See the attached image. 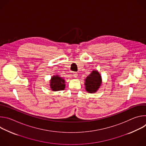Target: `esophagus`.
<instances>
[{"instance_id": "1", "label": "esophagus", "mask_w": 146, "mask_h": 146, "mask_svg": "<svg viewBox=\"0 0 146 146\" xmlns=\"http://www.w3.org/2000/svg\"><path fill=\"white\" fill-rule=\"evenodd\" d=\"M77 75H78V74H77V72H73V76L74 77H77Z\"/></svg>"}]
</instances>
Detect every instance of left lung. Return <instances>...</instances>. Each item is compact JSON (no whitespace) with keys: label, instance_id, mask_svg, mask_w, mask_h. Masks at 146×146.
Listing matches in <instances>:
<instances>
[{"label":"left lung","instance_id":"left-lung-1","mask_svg":"<svg viewBox=\"0 0 146 146\" xmlns=\"http://www.w3.org/2000/svg\"><path fill=\"white\" fill-rule=\"evenodd\" d=\"M102 84V77L96 70H93L85 79L86 90L89 93H95L100 88Z\"/></svg>","mask_w":146,"mask_h":146}]
</instances>
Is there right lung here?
I'll use <instances>...</instances> for the list:
<instances>
[{
  "label": "right lung",
  "mask_w": 146,
  "mask_h": 146,
  "mask_svg": "<svg viewBox=\"0 0 146 146\" xmlns=\"http://www.w3.org/2000/svg\"><path fill=\"white\" fill-rule=\"evenodd\" d=\"M50 88L53 91L64 90L65 88V80L58 75L53 76L50 80Z\"/></svg>",
  "instance_id": "right-lung-1"
}]
</instances>
